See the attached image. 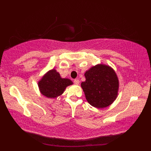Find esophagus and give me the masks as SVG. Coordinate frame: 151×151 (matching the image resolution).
<instances>
[{
  "instance_id": "esophagus-1",
  "label": "esophagus",
  "mask_w": 151,
  "mask_h": 151,
  "mask_svg": "<svg viewBox=\"0 0 151 151\" xmlns=\"http://www.w3.org/2000/svg\"><path fill=\"white\" fill-rule=\"evenodd\" d=\"M79 82H80L79 80H78V79H75V80H74V83H75V84L78 85L79 84Z\"/></svg>"
}]
</instances>
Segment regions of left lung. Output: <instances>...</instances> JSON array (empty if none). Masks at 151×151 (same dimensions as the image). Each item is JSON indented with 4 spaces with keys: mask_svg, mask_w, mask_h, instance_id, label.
Listing matches in <instances>:
<instances>
[{
    "mask_svg": "<svg viewBox=\"0 0 151 151\" xmlns=\"http://www.w3.org/2000/svg\"><path fill=\"white\" fill-rule=\"evenodd\" d=\"M86 81L81 83L86 99L92 106L106 108L116 99L119 79L115 70L105 64L93 66L84 74Z\"/></svg>",
    "mask_w": 151,
    "mask_h": 151,
    "instance_id": "obj_1",
    "label": "left lung"
}]
</instances>
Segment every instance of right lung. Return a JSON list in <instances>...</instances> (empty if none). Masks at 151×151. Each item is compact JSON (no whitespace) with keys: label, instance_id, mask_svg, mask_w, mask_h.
Listing matches in <instances>:
<instances>
[{"label":"right lung","instance_id":"1","mask_svg":"<svg viewBox=\"0 0 151 151\" xmlns=\"http://www.w3.org/2000/svg\"><path fill=\"white\" fill-rule=\"evenodd\" d=\"M73 84L70 79L61 77L60 73L54 69L47 72L37 83L41 93L50 99L59 97L67 86Z\"/></svg>","mask_w":151,"mask_h":151}]
</instances>
